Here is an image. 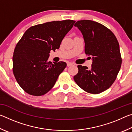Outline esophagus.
<instances>
[{"label":"esophagus","mask_w":132,"mask_h":132,"mask_svg":"<svg viewBox=\"0 0 132 132\" xmlns=\"http://www.w3.org/2000/svg\"><path fill=\"white\" fill-rule=\"evenodd\" d=\"M73 63H71V62H68V63H67V65H68V66H71V65H73Z\"/></svg>","instance_id":"1"}]
</instances>
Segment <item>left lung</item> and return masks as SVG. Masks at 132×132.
I'll use <instances>...</instances> for the list:
<instances>
[{
  "label": "left lung",
  "instance_id": "obj_1",
  "mask_svg": "<svg viewBox=\"0 0 132 132\" xmlns=\"http://www.w3.org/2000/svg\"><path fill=\"white\" fill-rule=\"evenodd\" d=\"M83 36L85 53L91 55V69L78 65L73 79L80 88L91 94H99L113 83L120 70L122 58L117 38L108 28L96 21L80 20L75 24Z\"/></svg>",
  "mask_w": 132,
  "mask_h": 132
}]
</instances>
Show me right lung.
<instances>
[{
	"label": "right lung",
	"instance_id": "obj_1",
	"mask_svg": "<svg viewBox=\"0 0 132 132\" xmlns=\"http://www.w3.org/2000/svg\"><path fill=\"white\" fill-rule=\"evenodd\" d=\"M71 20L48 22L31 27L14 49L13 74L20 86L29 94L47 93L67 66L64 62H48L51 50L55 51L75 23Z\"/></svg>",
	"mask_w": 132,
	"mask_h": 132
}]
</instances>
